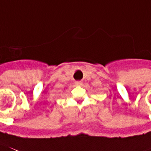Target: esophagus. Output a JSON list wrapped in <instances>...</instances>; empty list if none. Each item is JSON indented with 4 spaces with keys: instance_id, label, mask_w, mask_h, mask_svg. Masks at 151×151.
<instances>
[{
    "instance_id": "esophagus-1",
    "label": "esophagus",
    "mask_w": 151,
    "mask_h": 151,
    "mask_svg": "<svg viewBox=\"0 0 151 151\" xmlns=\"http://www.w3.org/2000/svg\"><path fill=\"white\" fill-rule=\"evenodd\" d=\"M76 85H81L82 82L81 81H76Z\"/></svg>"
}]
</instances>
